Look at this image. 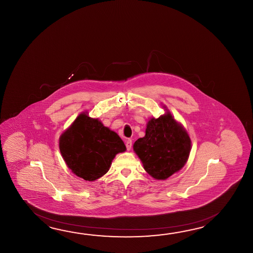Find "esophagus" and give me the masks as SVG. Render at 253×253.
<instances>
[{
	"instance_id": "1",
	"label": "esophagus",
	"mask_w": 253,
	"mask_h": 253,
	"mask_svg": "<svg viewBox=\"0 0 253 253\" xmlns=\"http://www.w3.org/2000/svg\"><path fill=\"white\" fill-rule=\"evenodd\" d=\"M126 149H127V150H130L131 147H132V140H126Z\"/></svg>"
}]
</instances>
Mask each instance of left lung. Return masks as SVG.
Here are the masks:
<instances>
[{"mask_svg": "<svg viewBox=\"0 0 253 253\" xmlns=\"http://www.w3.org/2000/svg\"><path fill=\"white\" fill-rule=\"evenodd\" d=\"M145 171L156 180H166L180 171L188 160L191 139L170 112L151 119L145 135L133 145Z\"/></svg>", "mask_w": 253, "mask_h": 253, "instance_id": "8db88e82", "label": "left lung"}]
</instances>
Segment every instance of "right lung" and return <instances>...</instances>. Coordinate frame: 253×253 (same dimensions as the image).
Masks as SVG:
<instances>
[{
  "instance_id": "right-lung-1",
  "label": "right lung",
  "mask_w": 253,
  "mask_h": 253,
  "mask_svg": "<svg viewBox=\"0 0 253 253\" xmlns=\"http://www.w3.org/2000/svg\"><path fill=\"white\" fill-rule=\"evenodd\" d=\"M59 150L77 176L95 181L109 170L117 154L126 150L119 134L82 113L59 137Z\"/></svg>"
}]
</instances>
